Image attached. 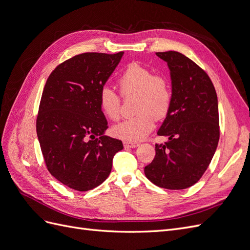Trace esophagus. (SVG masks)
<instances>
[{
  "label": "esophagus",
  "mask_w": 250,
  "mask_h": 250,
  "mask_svg": "<svg viewBox=\"0 0 250 250\" xmlns=\"http://www.w3.org/2000/svg\"><path fill=\"white\" fill-rule=\"evenodd\" d=\"M140 144L138 142H129V141H125L124 142V146L126 148H137Z\"/></svg>",
  "instance_id": "obj_1"
}]
</instances>
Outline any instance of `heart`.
<instances>
[{"instance_id":"heart-1","label":"heart","mask_w":250,"mask_h":250,"mask_svg":"<svg viewBox=\"0 0 250 250\" xmlns=\"http://www.w3.org/2000/svg\"><path fill=\"white\" fill-rule=\"evenodd\" d=\"M119 83L123 95H137L134 110L138 113L124 119L112 127L117 138L134 142L146 138L153 129L155 118L163 119L169 112L172 90L168 79L163 75H154L149 67L138 62L128 64L121 73ZM99 104L103 113L112 121L121 116V97L109 85L99 92Z\"/></svg>"}]
</instances>
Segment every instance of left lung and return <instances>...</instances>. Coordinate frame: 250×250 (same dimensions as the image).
Segmentation results:
<instances>
[{
	"mask_svg": "<svg viewBox=\"0 0 250 250\" xmlns=\"http://www.w3.org/2000/svg\"><path fill=\"white\" fill-rule=\"evenodd\" d=\"M170 70L172 101L155 145V157L144 172L156 185L183 190L195 185L208 169L218 146L219 111L213 82L193 60L176 51L158 52Z\"/></svg>",
	"mask_w": 250,
	"mask_h": 250,
	"instance_id": "left-lung-1",
	"label": "left lung"
}]
</instances>
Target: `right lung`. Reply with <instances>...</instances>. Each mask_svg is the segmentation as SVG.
Instances as JSON below:
<instances>
[{"mask_svg": "<svg viewBox=\"0 0 250 250\" xmlns=\"http://www.w3.org/2000/svg\"><path fill=\"white\" fill-rule=\"evenodd\" d=\"M123 54L82 53L60 63L44 85L37 138L49 172L73 190L101 185L123 149L122 141L104 134L108 126L99 104L100 89Z\"/></svg>", "mask_w": 250, "mask_h": 250, "instance_id": "1", "label": "right lung"}]
</instances>
